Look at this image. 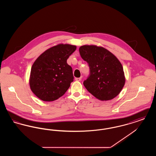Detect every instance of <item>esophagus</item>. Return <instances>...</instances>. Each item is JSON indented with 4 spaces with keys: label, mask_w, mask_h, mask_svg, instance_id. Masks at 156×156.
I'll return each instance as SVG.
<instances>
[{
    "label": "esophagus",
    "mask_w": 156,
    "mask_h": 156,
    "mask_svg": "<svg viewBox=\"0 0 156 156\" xmlns=\"http://www.w3.org/2000/svg\"><path fill=\"white\" fill-rule=\"evenodd\" d=\"M82 77H80V78H75V80L76 81H81Z\"/></svg>",
    "instance_id": "1"
}]
</instances>
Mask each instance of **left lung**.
Returning a JSON list of instances; mask_svg holds the SVG:
<instances>
[{
    "instance_id": "1",
    "label": "left lung",
    "mask_w": 156,
    "mask_h": 156,
    "mask_svg": "<svg viewBox=\"0 0 156 156\" xmlns=\"http://www.w3.org/2000/svg\"><path fill=\"white\" fill-rule=\"evenodd\" d=\"M79 51L89 67V75L83 82L89 93L101 101L111 100L119 95L125 78L118 59L106 49L96 45H83Z\"/></svg>"
}]
</instances>
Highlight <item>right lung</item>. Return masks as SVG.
Listing matches in <instances>:
<instances>
[{
  "instance_id": "obj_1",
  "label": "right lung",
  "mask_w": 156,
  "mask_h": 156,
  "mask_svg": "<svg viewBox=\"0 0 156 156\" xmlns=\"http://www.w3.org/2000/svg\"><path fill=\"white\" fill-rule=\"evenodd\" d=\"M76 47L58 44L41 54L33 64L30 86L32 92L42 101L50 102L62 97L74 81L72 67L67 60Z\"/></svg>"
}]
</instances>
